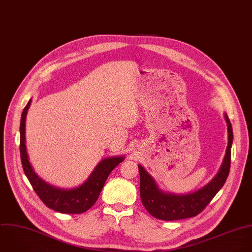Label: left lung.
I'll list each match as a JSON object with an SVG mask.
<instances>
[{
  "mask_svg": "<svg viewBox=\"0 0 252 252\" xmlns=\"http://www.w3.org/2000/svg\"><path fill=\"white\" fill-rule=\"evenodd\" d=\"M227 125L228 142L223 161L216 176L204 187L187 194L165 192L158 186L155 179L138 165L140 175V198L146 211L154 218L162 220H176L199 215L221 189L229 173L231 144L233 133L231 124L224 113Z\"/></svg>",
  "mask_w": 252,
  "mask_h": 252,
  "instance_id": "8db88e82",
  "label": "left lung"
}]
</instances>
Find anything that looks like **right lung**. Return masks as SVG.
Segmentation results:
<instances>
[{
  "label": "right lung",
  "instance_id": "add662e5",
  "mask_svg": "<svg viewBox=\"0 0 252 252\" xmlns=\"http://www.w3.org/2000/svg\"><path fill=\"white\" fill-rule=\"evenodd\" d=\"M32 99L23 111L21 118V159L26 176L33 190L46 207L63 214H82L88 211L98 200L99 195L114 168L125 160V156H109L102 159L87 180L75 188L55 187L43 180L30 162L26 145V120Z\"/></svg>",
  "mask_w": 252,
  "mask_h": 252
}]
</instances>
